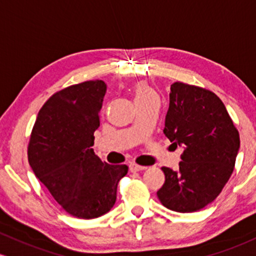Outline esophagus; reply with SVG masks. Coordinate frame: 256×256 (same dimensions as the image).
Listing matches in <instances>:
<instances>
[{"label":"esophagus","instance_id":"1","mask_svg":"<svg viewBox=\"0 0 256 256\" xmlns=\"http://www.w3.org/2000/svg\"><path fill=\"white\" fill-rule=\"evenodd\" d=\"M129 169H130V172H139V170H144V169H146V166H139L136 164V163H130V164H129Z\"/></svg>","mask_w":256,"mask_h":256}]
</instances>
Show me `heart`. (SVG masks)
I'll return each instance as SVG.
<instances>
[{
  "instance_id": "heart-1",
  "label": "heart",
  "mask_w": 256,
  "mask_h": 256,
  "mask_svg": "<svg viewBox=\"0 0 256 256\" xmlns=\"http://www.w3.org/2000/svg\"><path fill=\"white\" fill-rule=\"evenodd\" d=\"M154 93V90L148 87L146 83H139V84L136 86L134 88V96H136V100L144 99V98L148 96L150 94Z\"/></svg>"
}]
</instances>
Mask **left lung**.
<instances>
[{
    "instance_id": "left-lung-1",
    "label": "left lung",
    "mask_w": 256,
    "mask_h": 256,
    "mask_svg": "<svg viewBox=\"0 0 256 256\" xmlns=\"http://www.w3.org/2000/svg\"><path fill=\"white\" fill-rule=\"evenodd\" d=\"M163 133L184 152L179 170L162 166L166 180L157 197L179 213L204 208L228 182L240 150V133L225 105L212 90L175 82Z\"/></svg>"
}]
</instances>
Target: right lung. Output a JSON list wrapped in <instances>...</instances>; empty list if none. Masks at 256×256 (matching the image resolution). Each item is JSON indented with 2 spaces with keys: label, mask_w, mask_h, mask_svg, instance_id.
I'll return each mask as SVG.
<instances>
[{
  "label": "right lung",
  "mask_w": 256,
  "mask_h": 256,
  "mask_svg": "<svg viewBox=\"0 0 256 256\" xmlns=\"http://www.w3.org/2000/svg\"><path fill=\"white\" fill-rule=\"evenodd\" d=\"M104 81H86L52 96L40 110L28 146V163L59 206L72 216L94 219L116 202L126 164H108L94 154Z\"/></svg>",
  "instance_id": "1"
}]
</instances>
